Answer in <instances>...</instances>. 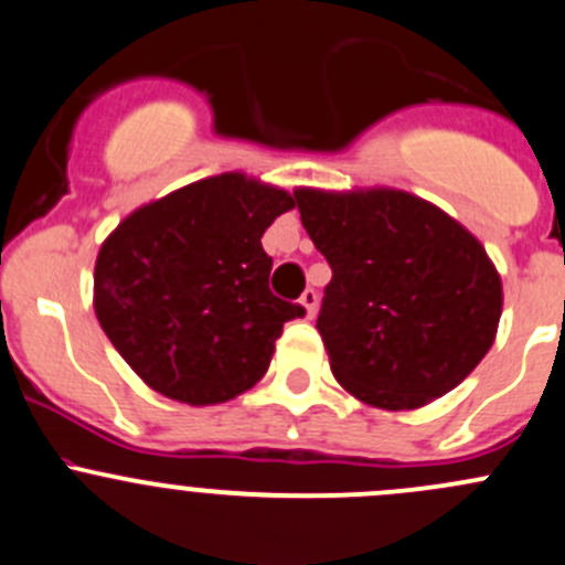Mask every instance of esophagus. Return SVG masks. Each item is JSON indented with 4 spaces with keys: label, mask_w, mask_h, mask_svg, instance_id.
<instances>
[{
    "label": "esophagus",
    "mask_w": 565,
    "mask_h": 565,
    "mask_svg": "<svg viewBox=\"0 0 565 565\" xmlns=\"http://www.w3.org/2000/svg\"><path fill=\"white\" fill-rule=\"evenodd\" d=\"M299 305L305 307L307 318H312V316H316V307H318V294H316V290H312V288H307L305 294H301Z\"/></svg>",
    "instance_id": "34e87169"
}]
</instances>
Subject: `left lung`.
I'll use <instances>...</instances> for the list:
<instances>
[{"instance_id": "8db88e82", "label": "left lung", "mask_w": 565, "mask_h": 565, "mask_svg": "<svg viewBox=\"0 0 565 565\" xmlns=\"http://www.w3.org/2000/svg\"><path fill=\"white\" fill-rule=\"evenodd\" d=\"M331 266L318 331L334 377L372 408L413 411L487 356L503 285L484 244L405 190H294Z\"/></svg>"}]
</instances>
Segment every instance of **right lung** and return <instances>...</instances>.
Here are the masks:
<instances>
[{
	"label": "right lung",
	"instance_id": "obj_1",
	"mask_svg": "<svg viewBox=\"0 0 565 565\" xmlns=\"http://www.w3.org/2000/svg\"><path fill=\"white\" fill-rule=\"evenodd\" d=\"M294 195L231 171L127 214L95 264V316L162 397L217 405L266 375L282 323L305 307L269 290L260 236Z\"/></svg>",
	"mask_w": 565,
	"mask_h": 565
}]
</instances>
